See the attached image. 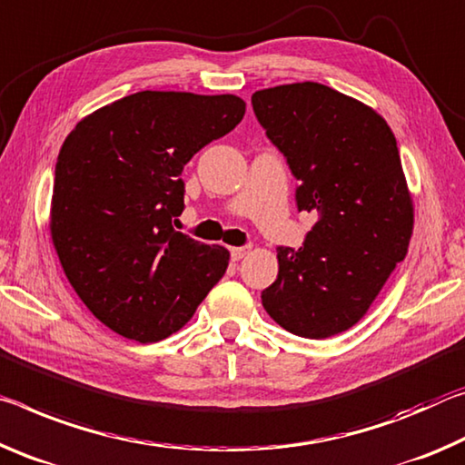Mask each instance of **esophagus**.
I'll use <instances>...</instances> for the list:
<instances>
[{
  "label": "esophagus",
  "instance_id": "34e87169",
  "mask_svg": "<svg viewBox=\"0 0 465 465\" xmlns=\"http://www.w3.org/2000/svg\"><path fill=\"white\" fill-rule=\"evenodd\" d=\"M249 253V247H231V257H232V262H239V260H242V257H245Z\"/></svg>",
  "mask_w": 465,
  "mask_h": 465
}]
</instances>
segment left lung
Wrapping results in <instances>:
<instances>
[{
	"mask_svg": "<svg viewBox=\"0 0 465 465\" xmlns=\"http://www.w3.org/2000/svg\"><path fill=\"white\" fill-rule=\"evenodd\" d=\"M251 103L301 181L299 210L319 214L299 251L278 249L263 309L294 336L331 338L361 322L408 253L414 202L395 135L372 106L317 82Z\"/></svg>",
	"mask_w": 465,
	"mask_h": 465,
	"instance_id": "8db88e82",
	"label": "left lung"
}]
</instances>
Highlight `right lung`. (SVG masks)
<instances>
[{"label":"right lung","instance_id":"obj_1","mask_svg":"<svg viewBox=\"0 0 465 465\" xmlns=\"http://www.w3.org/2000/svg\"><path fill=\"white\" fill-rule=\"evenodd\" d=\"M245 115L234 94L142 90L80 119L59 150L49 232L90 313L140 344L169 338L231 253L173 228L183 166Z\"/></svg>","mask_w":465,"mask_h":465}]
</instances>
